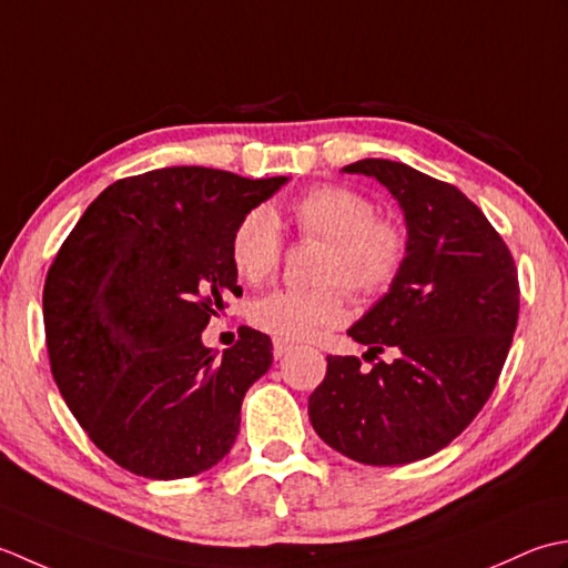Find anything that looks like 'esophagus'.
Segmentation results:
<instances>
[{
  "label": "esophagus",
  "instance_id": "1",
  "mask_svg": "<svg viewBox=\"0 0 568 568\" xmlns=\"http://www.w3.org/2000/svg\"><path fill=\"white\" fill-rule=\"evenodd\" d=\"M294 351V343H288L284 338H274V357L280 361V357H284L286 353Z\"/></svg>",
  "mask_w": 568,
  "mask_h": 568
}]
</instances>
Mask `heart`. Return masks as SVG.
Segmentation results:
<instances>
[{
    "mask_svg": "<svg viewBox=\"0 0 568 568\" xmlns=\"http://www.w3.org/2000/svg\"><path fill=\"white\" fill-rule=\"evenodd\" d=\"M296 235L321 240L314 288H276L250 306V323L276 338L308 341L338 326L345 316L343 287L373 301L397 284L409 260V230L402 220L379 215L363 191L326 183L288 205ZM284 237L272 207L257 205L240 217L230 237V262L250 284H262L280 270Z\"/></svg>",
    "mask_w": 568,
    "mask_h": 568,
    "instance_id": "obj_1",
    "label": "heart"
}]
</instances>
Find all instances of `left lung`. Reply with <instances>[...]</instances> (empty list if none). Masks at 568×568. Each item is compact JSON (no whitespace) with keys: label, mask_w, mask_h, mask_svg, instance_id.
<instances>
[{"label":"left lung","mask_w":568,"mask_h":568,"mask_svg":"<svg viewBox=\"0 0 568 568\" xmlns=\"http://www.w3.org/2000/svg\"><path fill=\"white\" fill-rule=\"evenodd\" d=\"M343 171L389 189L412 245L397 284L348 331L373 367L328 355L308 416L343 456L402 466L448 446L493 395L517 328V267L490 220L450 183L387 159ZM387 347L392 364L376 357Z\"/></svg>","instance_id":"1"}]
</instances>
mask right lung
I'll return each instance as SVG.
<instances>
[{"label":"right lung","instance_id":"right-lung-1","mask_svg":"<svg viewBox=\"0 0 568 568\" xmlns=\"http://www.w3.org/2000/svg\"><path fill=\"white\" fill-rule=\"evenodd\" d=\"M284 183L205 166L126 176L88 205L53 257L43 284L53 379L90 442L134 476H199L233 448L272 341L240 326L217 357L201 331L227 294H242L235 225Z\"/></svg>","mask_w":568,"mask_h":568}]
</instances>
